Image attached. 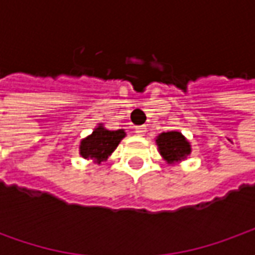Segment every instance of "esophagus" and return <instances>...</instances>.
I'll list each match as a JSON object with an SVG mask.
<instances>
[{
    "label": "esophagus",
    "mask_w": 255,
    "mask_h": 255,
    "mask_svg": "<svg viewBox=\"0 0 255 255\" xmlns=\"http://www.w3.org/2000/svg\"><path fill=\"white\" fill-rule=\"evenodd\" d=\"M146 131H147V129H146V127H143V126H142V127L135 128V133L139 135V136H143L144 133H146Z\"/></svg>",
    "instance_id": "esophagus-1"
}]
</instances>
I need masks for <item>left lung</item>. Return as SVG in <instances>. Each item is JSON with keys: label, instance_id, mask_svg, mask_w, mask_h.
<instances>
[{"label": "left lung", "instance_id": "obj_1", "mask_svg": "<svg viewBox=\"0 0 255 255\" xmlns=\"http://www.w3.org/2000/svg\"><path fill=\"white\" fill-rule=\"evenodd\" d=\"M155 144L160 155L169 165H176L187 160L192 150L188 139L179 131L161 132L155 138Z\"/></svg>", "mask_w": 255, "mask_h": 255}]
</instances>
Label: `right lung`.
Returning <instances> with one entry per match:
<instances>
[{"label": "right lung", "mask_w": 255, "mask_h": 255, "mask_svg": "<svg viewBox=\"0 0 255 255\" xmlns=\"http://www.w3.org/2000/svg\"><path fill=\"white\" fill-rule=\"evenodd\" d=\"M126 135L127 133L124 129L111 131L100 123L93 132L80 140L79 154L84 160H93L95 164H101L102 161L108 160V157L117 149Z\"/></svg>", "instance_id": "obj_1"}]
</instances>
